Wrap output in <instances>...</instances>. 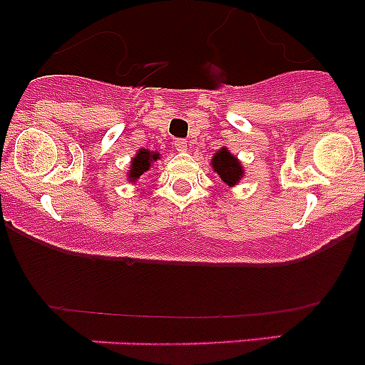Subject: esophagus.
I'll list each match as a JSON object with an SVG mask.
<instances>
[{"label": "esophagus", "instance_id": "34e87169", "mask_svg": "<svg viewBox=\"0 0 365 365\" xmlns=\"http://www.w3.org/2000/svg\"><path fill=\"white\" fill-rule=\"evenodd\" d=\"M173 148H175L179 153H185V151H188V143H186L185 138H177L175 144H173Z\"/></svg>", "mask_w": 365, "mask_h": 365}]
</instances>
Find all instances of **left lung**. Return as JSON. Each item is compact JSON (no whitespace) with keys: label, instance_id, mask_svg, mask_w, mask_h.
Returning <instances> with one entry per match:
<instances>
[{"label":"left lung","instance_id":"8db88e82","mask_svg":"<svg viewBox=\"0 0 365 365\" xmlns=\"http://www.w3.org/2000/svg\"><path fill=\"white\" fill-rule=\"evenodd\" d=\"M210 164L212 170L217 173L219 180H222V185L230 186V188L240 185V180L245 177L243 164L227 146L215 151L214 157L210 159Z\"/></svg>","mask_w":365,"mask_h":365}]
</instances>
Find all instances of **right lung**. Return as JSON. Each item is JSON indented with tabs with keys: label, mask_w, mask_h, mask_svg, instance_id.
Listing matches in <instances>:
<instances>
[{
	"label": "right lung",
	"mask_w": 365,
	"mask_h": 365,
	"mask_svg": "<svg viewBox=\"0 0 365 365\" xmlns=\"http://www.w3.org/2000/svg\"><path fill=\"white\" fill-rule=\"evenodd\" d=\"M160 159L159 151H151L146 150V148H140L137 153L133 155V159L130 163V170H128V180H130L131 185H135L140 177L144 175L146 172H150L151 168H153V163Z\"/></svg>",
	"instance_id": "add662e5"
}]
</instances>
